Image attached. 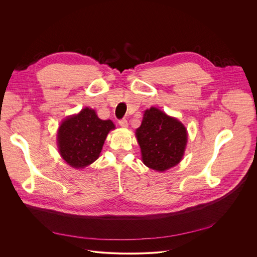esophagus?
I'll return each mask as SVG.
<instances>
[{
	"label": "esophagus",
	"instance_id": "esophagus-1",
	"mask_svg": "<svg viewBox=\"0 0 257 257\" xmlns=\"http://www.w3.org/2000/svg\"><path fill=\"white\" fill-rule=\"evenodd\" d=\"M118 123H119V125H120L121 127H123V128L128 127V122H127L126 119H121V120H119Z\"/></svg>",
	"mask_w": 257,
	"mask_h": 257
}]
</instances>
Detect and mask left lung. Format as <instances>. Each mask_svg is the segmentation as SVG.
Segmentation results:
<instances>
[{"label":"left lung","instance_id":"left-lung-1","mask_svg":"<svg viewBox=\"0 0 257 257\" xmlns=\"http://www.w3.org/2000/svg\"><path fill=\"white\" fill-rule=\"evenodd\" d=\"M143 164L156 171H166L182 160L187 131L181 122L157 107L146 109L142 124L136 130Z\"/></svg>","mask_w":257,"mask_h":257}]
</instances>
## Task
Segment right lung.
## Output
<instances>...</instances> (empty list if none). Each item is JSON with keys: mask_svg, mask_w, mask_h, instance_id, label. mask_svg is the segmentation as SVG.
Returning a JSON list of instances; mask_svg holds the SVG:
<instances>
[{"mask_svg": "<svg viewBox=\"0 0 257 257\" xmlns=\"http://www.w3.org/2000/svg\"><path fill=\"white\" fill-rule=\"evenodd\" d=\"M115 128L111 120H100L91 108H83L63 121L58 131L62 158L73 168H84L97 160L107 133Z\"/></svg>", "mask_w": 257, "mask_h": 257, "instance_id": "1", "label": "right lung"}]
</instances>
